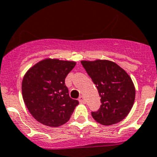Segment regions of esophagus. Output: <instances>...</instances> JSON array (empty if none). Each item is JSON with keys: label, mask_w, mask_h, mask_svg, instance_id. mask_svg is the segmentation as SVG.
Wrapping results in <instances>:
<instances>
[{"label": "esophagus", "mask_w": 157, "mask_h": 157, "mask_svg": "<svg viewBox=\"0 0 157 157\" xmlns=\"http://www.w3.org/2000/svg\"><path fill=\"white\" fill-rule=\"evenodd\" d=\"M79 102L80 103H82V104H85L86 103V100H85V98L84 97H79Z\"/></svg>", "instance_id": "obj_1"}]
</instances>
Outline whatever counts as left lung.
I'll use <instances>...</instances> for the list:
<instances>
[{
    "instance_id": "1",
    "label": "left lung",
    "mask_w": 157,
    "mask_h": 157,
    "mask_svg": "<svg viewBox=\"0 0 157 157\" xmlns=\"http://www.w3.org/2000/svg\"><path fill=\"white\" fill-rule=\"evenodd\" d=\"M81 64L101 97L100 109L92 113L93 119L106 126L121 122L135 101V86L129 75L111 60H81Z\"/></svg>"
}]
</instances>
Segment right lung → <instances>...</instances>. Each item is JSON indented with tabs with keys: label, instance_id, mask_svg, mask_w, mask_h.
Segmentation results:
<instances>
[{
	"label": "right lung",
	"instance_id": "1",
	"mask_svg": "<svg viewBox=\"0 0 157 157\" xmlns=\"http://www.w3.org/2000/svg\"><path fill=\"white\" fill-rule=\"evenodd\" d=\"M75 65V61L46 58L26 72L22 81V97L38 122L59 127L70 119L79 102L69 97L64 80Z\"/></svg>",
	"mask_w": 157,
	"mask_h": 157
}]
</instances>
